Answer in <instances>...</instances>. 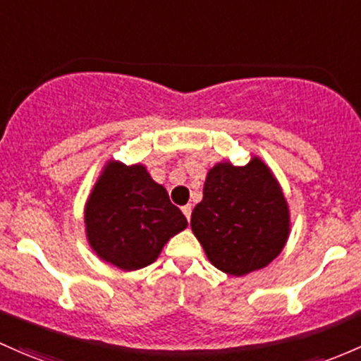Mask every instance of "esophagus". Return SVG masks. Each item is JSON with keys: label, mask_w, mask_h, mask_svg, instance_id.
<instances>
[{"label": "esophagus", "mask_w": 361, "mask_h": 361, "mask_svg": "<svg viewBox=\"0 0 361 361\" xmlns=\"http://www.w3.org/2000/svg\"><path fill=\"white\" fill-rule=\"evenodd\" d=\"M181 211H183L185 217H187V221H190V217H192V205H185V207H181Z\"/></svg>", "instance_id": "34e87169"}]
</instances>
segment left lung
I'll use <instances>...</instances> for the list:
<instances>
[{
  "mask_svg": "<svg viewBox=\"0 0 361 361\" xmlns=\"http://www.w3.org/2000/svg\"><path fill=\"white\" fill-rule=\"evenodd\" d=\"M214 267L229 276L262 269L290 235V211L279 183L259 157L247 166L219 162L207 173L204 199L190 219Z\"/></svg>",
  "mask_w": 361,
  "mask_h": 361,
  "instance_id": "8db88e82",
  "label": "left lung"
}]
</instances>
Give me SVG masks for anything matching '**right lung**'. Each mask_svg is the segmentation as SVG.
Here are the masks:
<instances>
[{"label":"right lung","instance_id":"right-lung-1","mask_svg":"<svg viewBox=\"0 0 361 361\" xmlns=\"http://www.w3.org/2000/svg\"><path fill=\"white\" fill-rule=\"evenodd\" d=\"M145 166L109 161L85 205V233L92 250L123 271L152 264L166 243L187 228Z\"/></svg>","mask_w":361,"mask_h":361}]
</instances>
